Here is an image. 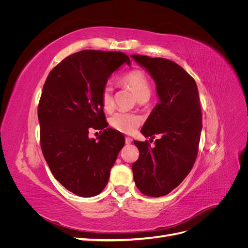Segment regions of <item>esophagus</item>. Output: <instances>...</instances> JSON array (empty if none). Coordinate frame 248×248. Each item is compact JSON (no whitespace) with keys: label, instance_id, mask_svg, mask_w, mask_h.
Instances as JSON below:
<instances>
[{"label":"esophagus","instance_id":"esophagus-1","mask_svg":"<svg viewBox=\"0 0 248 248\" xmlns=\"http://www.w3.org/2000/svg\"><path fill=\"white\" fill-rule=\"evenodd\" d=\"M125 142H126L127 145L131 144V142H132V139H131V138H129V137H126V139H125Z\"/></svg>","mask_w":248,"mask_h":248}]
</instances>
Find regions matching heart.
I'll list each match as a JSON object with an SVG mask.
<instances>
[{
  "instance_id": "obj_1",
  "label": "heart",
  "mask_w": 248,
  "mask_h": 248,
  "mask_svg": "<svg viewBox=\"0 0 248 248\" xmlns=\"http://www.w3.org/2000/svg\"><path fill=\"white\" fill-rule=\"evenodd\" d=\"M120 81L125 86L131 88L140 100L149 97L151 93L149 80L140 70H131L125 73L120 78ZM101 103L103 108L109 111L114 108V98H112V89L109 85H106L101 93ZM110 124L115 129L124 132L132 133L141 124V118L131 112L119 111L110 118Z\"/></svg>"
}]
</instances>
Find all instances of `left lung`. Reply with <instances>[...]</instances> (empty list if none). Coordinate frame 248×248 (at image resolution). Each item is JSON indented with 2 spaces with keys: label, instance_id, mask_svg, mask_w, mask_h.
Here are the masks:
<instances>
[{
  "label": "left lung",
  "instance_id": "left-lung-1",
  "mask_svg": "<svg viewBox=\"0 0 248 248\" xmlns=\"http://www.w3.org/2000/svg\"><path fill=\"white\" fill-rule=\"evenodd\" d=\"M145 68L156 84L158 103L140 130L148 141L134 140L140 151L132 163L133 179L141 193L162 197L181 183L197 159L202 131V111L199 90L181 66L163 58L131 55Z\"/></svg>",
  "mask_w": 248,
  "mask_h": 248
}]
</instances>
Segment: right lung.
<instances>
[{
    "mask_svg": "<svg viewBox=\"0 0 248 248\" xmlns=\"http://www.w3.org/2000/svg\"><path fill=\"white\" fill-rule=\"evenodd\" d=\"M128 56L120 51L81 50L52 69L38 106L40 145L52 175L66 189L82 198L99 194L124 147L122 133L106 128L90 139L91 126L104 129L101 93L111 73Z\"/></svg>",
    "mask_w": 248,
    "mask_h": 248,
    "instance_id": "1",
    "label": "right lung"
}]
</instances>
